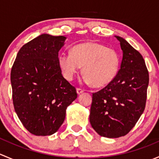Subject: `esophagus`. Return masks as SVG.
I'll list each match as a JSON object with an SVG mask.
<instances>
[{
	"mask_svg": "<svg viewBox=\"0 0 159 159\" xmlns=\"http://www.w3.org/2000/svg\"><path fill=\"white\" fill-rule=\"evenodd\" d=\"M84 90L83 89H79V88H78V89H77V93H78V94H81V93H83L84 92Z\"/></svg>",
	"mask_w": 159,
	"mask_h": 159,
	"instance_id": "esophagus-1",
	"label": "esophagus"
}]
</instances>
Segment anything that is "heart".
<instances>
[{
    "label": "heart",
    "instance_id": "obj_1",
    "mask_svg": "<svg viewBox=\"0 0 159 159\" xmlns=\"http://www.w3.org/2000/svg\"><path fill=\"white\" fill-rule=\"evenodd\" d=\"M119 55L116 51L96 42H84L74 46L70 52L58 57V65L64 77L72 81L83 66L86 83L95 87L109 84L119 68Z\"/></svg>",
    "mask_w": 159,
    "mask_h": 159
}]
</instances>
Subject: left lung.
I'll return each instance as SVG.
<instances>
[{"instance_id": "left-lung-1", "label": "left lung", "mask_w": 159, "mask_h": 159, "mask_svg": "<svg viewBox=\"0 0 159 159\" xmlns=\"http://www.w3.org/2000/svg\"><path fill=\"white\" fill-rule=\"evenodd\" d=\"M119 41L123 57L113 80L92 94L90 123L101 136L110 139L127 134L145 108L148 71L142 54L124 38Z\"/></svg>"}]
</instances>
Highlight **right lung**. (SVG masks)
Returning <instances> with one entry per match:
<instances>
[{
  "label": "right lung",
  "instance_id": "right-lung-1",
  "mask_svg": "<svg viewBox=\"0 0 159 159\" xmlns=\"http://www.w3.org/2000/svg\"><path fill=\"white\" fill-rule=\"evenodd\" d=\"M66 37L43 34L19 50L11 72L14 110L25 128L34 135L55 133L66 109L78 97L58 65V52Z\"/></svg>",
  "mask_w": 159,
  "mask_h": 159
}]
</instances>
